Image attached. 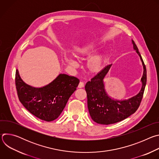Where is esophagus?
I'll use <instances>...</instances> for the list:
<instances>
[{
  "label": "esophagus",
  "instance_id": "obj_1",
  "mask_svg": "<svg viewBox=\"0 0 159 159\" xmlns=\"http://www.w3.org/2000/svg\"><path fill=\"white\" fill-rule=\"evenodd\" d=\"M84 87V84L82 82H80L78 85V88H82Z\"/></svg>",
  "mask_w": 159,
  "mask_h": 159
}]
</instances>
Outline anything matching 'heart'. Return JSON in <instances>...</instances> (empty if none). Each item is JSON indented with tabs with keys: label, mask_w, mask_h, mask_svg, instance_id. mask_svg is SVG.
I'll list each match as a JSON object with an SVG mask.
<instances>
[{
	"label": "heart",
	"mask_w": 159,
	"mask_h": 159,
	"mask_svg": "<svg viewBox=\"0 0 159 159\" xmlns=\"http://www.w3.org/2000/svg\"><path fill=\"white\" fill-rule=\"evenodd\" d=\"M98 49V44L93 42H87L74 48L73 55L77 58H87L85 63L87 71L93 75L102 71L107 62V56L104 52H96ZM93 55H92V54ZM65 61L72 66H76V62L70 57H65Z\"/></svg>",
	"instance_id": "obj_1"
}]
</instances>
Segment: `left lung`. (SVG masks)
I'll use <instances>...</instances> for the list:
<instances>
[{"label": "left lung", "mask_w": 159, "mask_h": 159, "mask_svg": "<svg viewBox=\"0 0 159 159\" xmlns=\"http://www.w3.org/2000/svg\"><path fill=\"white\" fill-rule=\"evenodd\" d=\"M131 43L133 50L140 57L143 68V73L140 80L142 87L137 95L127 99L119 100L107 94L104 80L112 64L105 66L101 72L87 82L85 86L90 116L98 124L107 125L120 122L133 114L140 104L147 82V70L137 45L132 39Z\"/></svg>", "instance_id": "obj_1"}]
</instances>
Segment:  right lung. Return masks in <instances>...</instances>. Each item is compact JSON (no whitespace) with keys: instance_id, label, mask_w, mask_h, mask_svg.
<instances>
[{"instance_id":"add662e5","label":"right lung","mask_w":159,"mask_h":159,"mask_svg":"<svg viewBox=\"0 0 159 159\" xmlns=\"http://www.w3.org/2000/svg\"><path fill=\"white\" fill-rule=\"evenodd\" d=\"M79 84L77 78L60 74L48 84L35 87L22 80L16 69V86L20 102L32 115L46 121L60 115Z\"/></svg>"}]
</instances>
